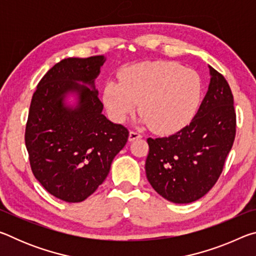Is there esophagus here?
Returning a JSON list of instances; mask_svg holds the SVG:
<instances>
[{
	"label": "esophagus",
	"instance_id": "1",
	"mask_svg": "<svg viewBox=\"0 0 256 256\" xmlns=\"http://www.w3.org/2000/svg\"><path fill=\"white\" fill-rule=\"evenodd\" d=\"M141 138V136L138 132L130 131V134H128V141L130 142H133L134 140H138V138Z\"/></svg>",
	"mask_w": 256,
	"mask_h": 256
}]
</instances>
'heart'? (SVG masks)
<instances>
[{
    "mask_svg": "<svg viewBox=\"0 0 256 256\" xmlns=\"http://www.w3.org/2000/svg\"><path fill=\"white\" fill-rule=\"evenodd\" d=\"M120 81L110 80L102 89V102L116 123L125 122L138 104V123L172 133L190 122L201 100L200 76L174 62L134 64L120 70Z\"/></svg>",
    "mask_w": 256,
    "mask_h": 256,
    "instance_id": "b5f03b06",
    "label": "heart"
}]
</instances>
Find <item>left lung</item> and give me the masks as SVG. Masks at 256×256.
<instances>
[{"label":"left lung","instance_id":"8db88e82","mask_svg":"<svg viewBox=\"0 0 256 256\" xmlns=\"http://www.w3.org/2000/svg\"><path fill=\"white\" fill-rule=\"evenodd\" d=\"M208 66L210 84L190 123L170 136L146 140V178L159 196L178 204L196 201L209 192L235 140L230 86L218 71Z\"/></svg>","mask_w":256,"mask_h":256}]
</instances>
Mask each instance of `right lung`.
Masks as SVG:
<instances>
[{
	"label": "right lung",
	"instance_id": "right-lung-1",
	"mask_svg": "<svg viewBox=\"0 0 256 256\" xmlns=\"http://www.w3.org/2000/svg\"><path fill=\"white\" fill-rule=\"evenodd\" d=\"M105 62L104 55L60 60L30 104L24 141L32 170L47 192L66 202L92 196L128 142V128L102 114L94 80Z\"/></svg>",
	"mask_w": 256,
	"mask_h": 256
}]
</instances>
